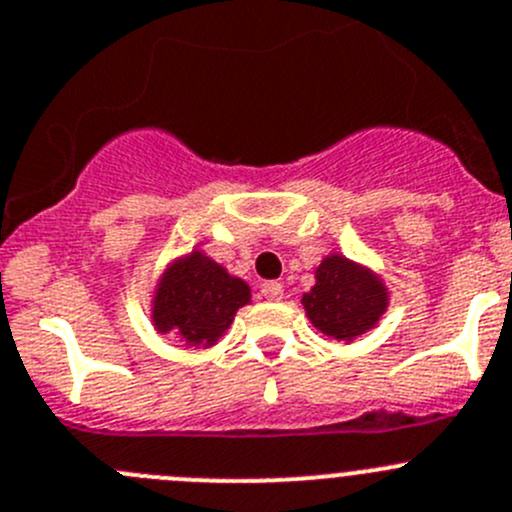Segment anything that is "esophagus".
Returning a JSON list of instances; mask_svg holds the SVG:
<instances>
[{"instance_id":"34e87169","label":"esophagus","mask_w":512,"mask_h":512,"mask_svg":"<svg viewBox=\"0 0 512 512\" xmlns=\"http://www.w3.org/2000/svg\"><path fill=\"white\" fill-rule=\"evenodd\" d=\"M262 297H265V300H282V295H285V287H282V282H265V285H262Z\"/></svg>"}]
</instances>
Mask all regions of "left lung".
<instances>
[{
    "instance_id": "8db88e82",
    "label": "left lung",
    "mask_w": 512,
    "mask_h": 512,
    "mask_svg": "<svg viewBox=\"0 0 512 512\" xmlns=\"http://www.w3.org/2000/svg\"><path fill=\"white\" fill-rule=\"evenodd\" d=\"M312 325L335 340H355L388 310V287L380 277L342 255H327L315 270V287L302 295Z\"/></svg>"
}]
</instances>
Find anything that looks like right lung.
Listing matches in <instances>:
<instances>
[{
	"label": "right lung",
	"instance_id": "right-lung-1",
	"mask_svg": "<svg viewBox=\"0 0 512 512\" xmlns=\"http://www.w3.org/2000/svg\"><path fill=\"white\" fill-rule=\"evenodd\" d=\"M250 302V287L200 250L162 272L152 300L155 330L182 337L192 347H210L225 335L237 310Z\"/></svg>",
	"mask_w": 512,
	"mask_h": 512
}]
</instances>
